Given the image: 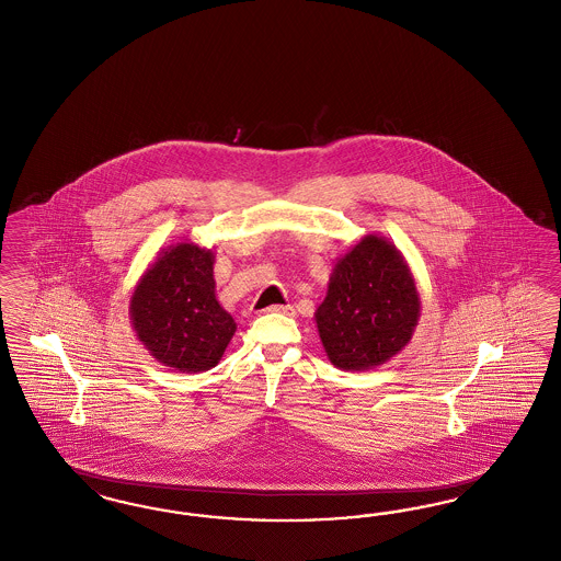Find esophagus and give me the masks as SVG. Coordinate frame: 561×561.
<instances>
[{"instance_id": "esophagus-1", "label": "esophagus", "mask_w": 561, "mask_h": 561, "mask_svg": "<svg viewBox=\"0 0 561 561\" xmlns=\"http://www.w3.org/2000/svg\"><path fill=\"white\" fill-rule=\"evenodd\" d=\"M267 311H270V313L291 314L294 313V307H291V305H273Z\"/></svg>"}]
</instances>
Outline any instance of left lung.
<instances>
[{"mask_svg":"<svg viewBox=\"0 0 561 561\" xmlns=\"http://www.w3.org/2000/svg\"><path fill=\"white\" fill-rule=\"evenodd\" d=\"M420 314L422 298L403 252L367 233L334 263L314 323L334 367L367 371L403 351Z\"/></svg>","mask_w":561,"mask_h":561,"instance_id":"8db88e82","label":"left lung"}]
</instances>
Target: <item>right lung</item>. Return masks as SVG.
<instances>
[{
  "mask_svg": "<svg viewBox=\"0 0 561 561\" xmlns=\"http://www.w3.org/2000/svg\"><path fill=\"white\" fill-rule=\"evenodd\" d=\"M215 252L194 242L162 248L129 300L135 336L162 365L201 374L224 357L236 321L217 300Z\"/></svg>",
  "mask_w": 561,
  "mask_h": 561,
  "instance_id": "obj_1",
  "label": "right lung"
}]
</instances>
